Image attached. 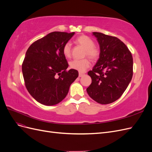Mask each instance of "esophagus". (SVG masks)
Returning <instances> with one entry per match:
<instances>
[{"instance_id":"34e87169","label":"esophagus","mask_w":152,"mask_h":152,"mask_svg":"<svg viewBox=\"0 0 152 152\" xmlns=\"http://www.w3.org/2000/svg\"><path fill=\"white\" fill-rule=\"evenodd\" d=\"M84 74V73H81V72H79V76L80 77H82L83 76Z\"/></svg>"}]
</instances>
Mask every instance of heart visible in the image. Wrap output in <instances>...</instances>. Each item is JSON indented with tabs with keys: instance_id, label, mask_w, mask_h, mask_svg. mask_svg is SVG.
I'll use <instances>...</instances> for the list:
<instances>
[{
	"instance_id": "1",
	"label": "heart",
	"mask_w": 152,
	"mask_h": 152,
	"mask_svg": "<svg viewBox=\"0 0 152 152\" xmlns=\"http://www.w3.org/2000/svg\"><path fill=\"white\" fill-rule=\"evenodd\" d=\"M75 43L84 49V56L89 57L91 60L96 61L99 59L101 54V49L99 46L94 44V40L87 35H81L75 40ZM63 53L66 58H70L72 54V45L70 42H66L63 45ZM72 69L81 72H84L91 65L88 58H84L81 60L74 59L70 63Z\"/></svg>"
}]
</instances>
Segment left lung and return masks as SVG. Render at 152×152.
<instances>
[{"label":"left lung","instance_id":"obj_1","mask_svg":"<svg viewBox=\"0 0 152 152\" xmlns=\"http://www.w3.org/2000/svg\"><path fill=\"white\" fill-rule=\"evenodd\" d=\"M101 54L93 70L88 72L92 82L87 94L102 104L113 103L126 91L133 74V59L126 45L116 37L93 32Z\"/></svg>","mask_w":152,"mask_h":152}]
</instances>
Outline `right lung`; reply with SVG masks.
Here are the masks:
<instances>
[{
	"instance_id": "1",
	"label": "right lung",
	"mask_w": 152,
	"mask_h": 152,
	"mask_svg": "<svg viewBox=\"0 0 152 152\" xmlns=\"http://www.w3.org/2000/svg\"><path fill=\"white\" fill-rule=\"evenodd\" d=\"M75 32L53 31L30 45L22 64L28 93L41 104L52 106L65 98L72 82L79 76L68 63L63 48Z\"/></svg>"
}]
</instances>
